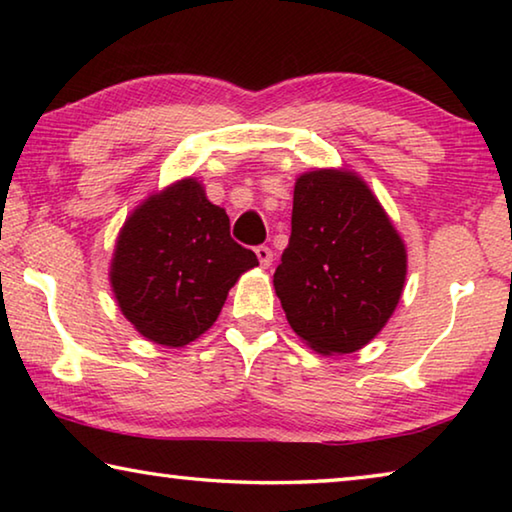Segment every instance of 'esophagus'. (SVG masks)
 <instances>
[{
	"label": "esophagus",
	"mask_w": 512,
	"mask_h": 512,
	"mask_svg": "<svg viewBox=\"0 0 512 512\" xmlns=\"http://www.w3.org/2000/svg\"><path fill=\"white\" fill-rule=\"evenodd\" d=\"M255 255L259 259V264H262V268H268L273 264V250L268 246H257L255 248Z\"/></svg>",
	"instance_id": "1"
}]
</instances>
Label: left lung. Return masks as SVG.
Here are the masks:
<instances>
[{"label": "left lung", "mask_w": 512, "mask_h": 512, "mask_svg": "<svg viewBox=\"0 0 512 512\" xmlns=\"http://www.w3.org/2000/svg\"><path fill=\"white\" fill-rule=\"evenodd\" d=\"M404 282V239L366 180L348 169L300 173L273 275L293 332L318 354L357 352L393 316Z\"/></svg>", "instance_id": "obj_1"}]
</instances>
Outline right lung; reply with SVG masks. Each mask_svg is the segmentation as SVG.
<instances>
[{"label":"right lung","mask_w":512,"mask_h":512,"mask_svg":"<svg viewBox=\"0 0 512 512\" xmlns=\"http://www.w3.org/2000/svg\"><path fill=\"white\" fill-rule=\"evenodd\" d=\"M253 250L230 237L223 207L203 183L183 178L135 207L119 230L110 287L146 341L183 348L219 318L228 291L250 268Z\"/></svg>","instance_id":"right-lung-1"}]
</instances>
